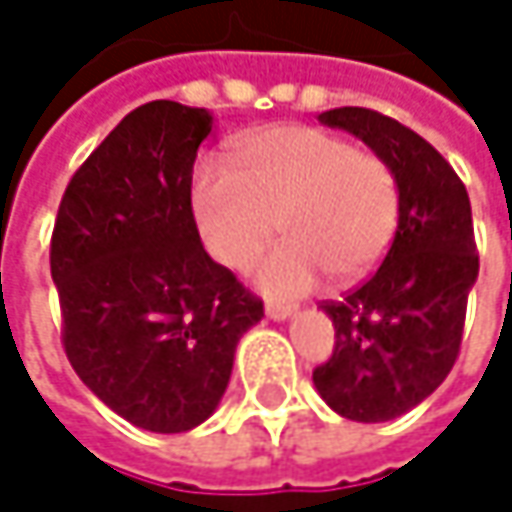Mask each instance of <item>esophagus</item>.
<instances>
[{"instance_id":"esophagus-1","label":"esophagus","mask_w":512,"mask_h":512,"mask_svg":"<svg viewBox=\"0 0 512 512\" xmlns=\"http://www.w3.org/2000/svg\"><path fill=\"white\" fill-rule=\"evenodd\" d=\"M294 312H297V309H294L291 303H268V306H265V315L274 318V321H286Z\"/></svg>"}]
</instances>
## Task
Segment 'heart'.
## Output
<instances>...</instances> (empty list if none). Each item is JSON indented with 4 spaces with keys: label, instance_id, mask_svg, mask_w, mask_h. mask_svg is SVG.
Masks as SVG:
<instances>
[{
    "label": "heart",
    "instance_id": "b5f03b06",
    "mask_svg": "<svg viewBox=\"0 0 512 512\" xmlns=\"http://www.w3.org/2000/svg\"><path fill=\"white\" fill-rule=\"evenodd\" d=\"M401 212L392 164L315 126L265 129L235 150V167L203 161L194 173V215L209 253L244 271L274 238L256 283L268 294H303L321 271L362 280L389 250Z\"/></svg>",
    "mask_w": 512,
    "mask_h": 512
}]
</instances>
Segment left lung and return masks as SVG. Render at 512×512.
<instances>
[{"label": "left lung", "mask_w": 512, "mask_h": 512, "mask_svg": "<svg viewBox=\"0 0 512 512\" xmlns=\"http://www.w3.org/2000/svg\"><path fill=\"white\" fill-rule=\"evenodd\" d=\"M318 120L392 164L401 212L383 265L342 300L321 303L336 348L312 383L339 416L389 421L433 395L457 362L478 280L472 203L454 167L404 123L353 105Z\"/></svg>", "instance_id": "left-lung-1"}]
</instances>
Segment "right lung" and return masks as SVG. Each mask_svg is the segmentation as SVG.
<instances>
[{"instance_id":"right-lung-1","label":"right lung","mask_w":512,"mask_h":512,"mask_svg":"<svg viewBox=\"0 0 512 512\" xmlns=\"http://www.w3.org/2000/svg\"><path fill=\"white\" fill-rule=\"evenodd\" d=\"M209 132L206 108L129 111L73 173L52 229L67 359L108 410L153 433L218 410L235 345L265 315L197 232L191 173Z\"/></svg>"}]
</instances>
